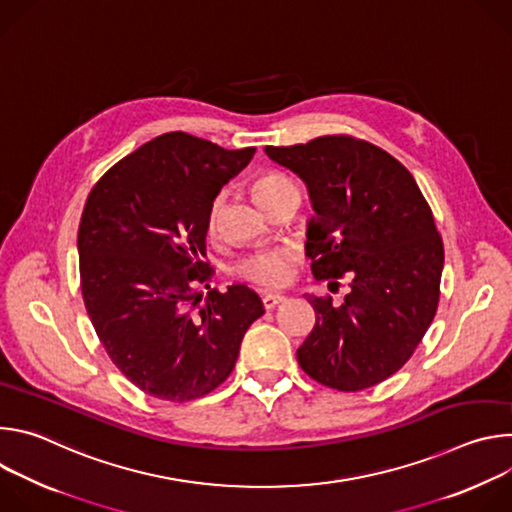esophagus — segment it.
<instances>
[{
    "label": "esophagus",
    "mask_w": 512,
    "mask_h": 512,
    "mask_svg": "<svg viewBox=\"0 0 512 512\" xmlns=\"http://www.w3.org/2000/svg\"><path fill=\"white\" fill-rule=\"evenodd\" d=\"M283 300H285V296H281V294H265V296L261 298L265 310H273V308L279 306Z\"/></svg>",
    "instance_id": "1"
}]
</instances>
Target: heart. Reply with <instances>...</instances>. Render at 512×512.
Returning a JSON list of instances; mask_svg holds the SVG:
<instances>
[{"mask_svg": "<svg viewBox=\"0 0 512 512\" xmlns=\"http://www.w3.org/2000/svg\"><path fill=\"white\" fill-rule=\"evenodd\" d=\"M294 184L287 176L283 174H277V172H269V174H263L255 180L253 184V190H255V196L257 200H263L267 196H271L273 192ZM216 216H218V202H214L212 210H210V216H208V227L210 231L216 229ZM291 265H294V257H291L289 251L285 249H273V251H265V253H257V255H251L247 259H243L237 267V273L259 285V287H265V289H271V287H279L283 285L289 275H291Z\"/></svg>", "mask_w": 512, "mask_h": 512, "instance_id": "obj_1", "label": "heart"}]
</instances>
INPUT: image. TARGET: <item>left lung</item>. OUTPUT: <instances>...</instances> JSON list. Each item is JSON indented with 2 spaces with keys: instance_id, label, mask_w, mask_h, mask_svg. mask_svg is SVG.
Instances as JSON below:
<instances>
[{
  "instance_id": "obj_1",
  "label": "left lung",
  "mask_w": 512,
  "mask_h": 512,
  "mask_svg": "<svg viewBox=\"0 0 512 512\" xmlns=\"http://www.w3.org/2000/svg\"><path fill=\"white\" fill-rule=\"evenodd\" d=\"M265 154L308 188L314 277L350 281L340 306L308 296L318 318L300 367L338 391L369 389L409 360L440 302L444 243L431 208L407 168L367 141L326 135Z\"/></svg>"
}]
</instances>
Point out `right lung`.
<instances>
[{"label": "right lung", "mask_w": 512, "mask_h": 512, "mask_svg": "<svg viewBox=\"0 0 512 512\" xmlns=\"http://www.w3.org/2000/svg\"><path fill=\"white\" fill-rule=\"evenodd\" d=\"M253 156L164 133L87 198L77 241L85 308L115 367L152 397L184 403L214 391L265 314L245 283L194 291L212 273L202 261L212 202Z\"/></svg>", "instance_id": "obj_1"}]
</instances>
